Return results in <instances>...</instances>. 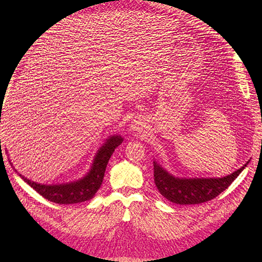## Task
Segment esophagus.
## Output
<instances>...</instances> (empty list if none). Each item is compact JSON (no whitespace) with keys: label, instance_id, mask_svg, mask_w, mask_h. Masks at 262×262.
Segmentation results:
<instances>
[{"label":"esophagus","instance_id":"1","mask_svg":"<svg viewBox=\"0 0 262 262\" xmlns=\"http://www.w3.org/2000/svg\"><path fill=\"white\" fill-rule=\"evenodd\" d=\"M145 119L143 117H138L136 119H133L130 124V130L133 132H142L145 129Z\"/></svg>","mask_w":262,"mask_h":262}]
</instances>
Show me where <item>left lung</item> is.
<instances>
[{"label":"left lung","mask_w":262,"mask_h":262,"mask_svg":"<svg viewBox=\"0 0 262 262\" xmlns=\"http://www.w3.org/2000/svg\"><path fill=\"white\" fill-rule=\"evenodd\" d=\"M154 163V182L163 196L177 204H198L210 201L237 178L249 161L231 175L221 178H178Z\"/></svg>","instance_id":"1"}]
</instances>
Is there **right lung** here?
Masks as SVG:
<instances>
[{
  "label": "right lung",
  "mask_w": 262,
  "mask_h": 262,
  "mask_svg": "<svg viewBox=\"0 0 262 262\" xmlns=\"http://www.w3.org/2000/svg\"><path fill=\"white\" fill-rule=\"evenodd\" d=\"M122 141L123 138L118 136V134L108 138L104 145L97 150L90 171L83 178L73 182H67V184L61 185H41L27 179L26 177L21 176L20 173L18 175L39 194L51 202L59 204H73L91 200L101 186L110 156L115 152V148L122 143Z\"/></svg>",
  "instance_id": "right-lung-1"
}]
</instances>
